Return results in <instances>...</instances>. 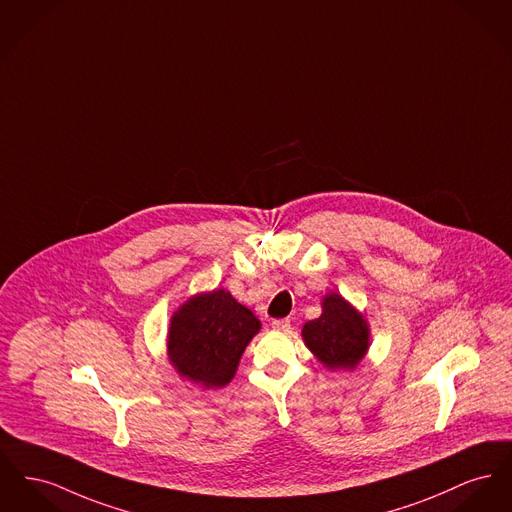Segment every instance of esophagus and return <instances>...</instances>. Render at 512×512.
I'll use <instances>...</instances> for the list:
<instances>
[{
	"mask_svg": "<svg viewBox=\"0 0 512 512\" xmlns=\"http://www.w3.org/2000/svg\"><path fill=\"white\" fill-rule=\"evenodd\" d=\"M272 329L274 331L288 332L290 331V321L288 319H274L272 321Z\"/></svg>",
	"mask_w": 512,
	"mask_h": 512,
	"instance_id": "obj_1",
	"label": "esophagus"
}]
</instances>
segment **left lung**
Instances as JSON below:
<instances>
[{
	"label": "left lung",
	"instance_id": "8db88e82",
	"mask_svg": "<svg viewBox=\"0 0 512 512\" xmlns=\"http://www.w3.org/2000/svg\"><path fill=\"white\" fill-rule=\"evenodd\" d=\"M321 309V315L301 329L305 346L329 371H354L371 346L365 315L338 292L325 294Z\"/></svg>",
	"mask_w": 512,
	"mask_h": 512
}]
</instances>
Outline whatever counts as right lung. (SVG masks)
I'll return each mask as SVG.
<instances>
[{
  "label": "right lung",
  "instance_id": "1",
  "mask_svg": "<svg viewBox=\"0 0 512 512\" xmlns=\"http://www.w3.org/2000/svg\"><path fill=\"white\" fill-rule=\"evenodd\" d=\"M261 321L228 290L199 292L174 311L166 336L168 360L181 379L203 389L226 387Z\"/></svg>",
  "mask_w": 512,
  "mask_h": 512
}]
</instances>
